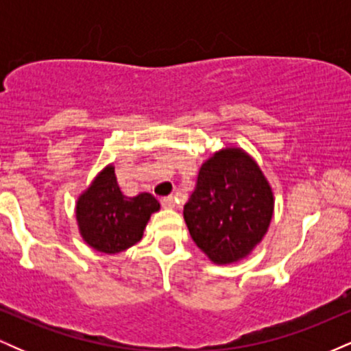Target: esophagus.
I'll return each instance as SVG.
<instances>
[{
  "label": "esophagus",
  "instance_id": "34e87169",
  "mask_svg": "<svg viewBox=\"0 0 351 351\" xmlns=\"http://www.w3.org/2000/svg\"><path fill=\"white\" fill-rule=\"evenodd\" d=\"M160 203H162V206L165 209L175 208V198H173V196H165V198L160 199Z\"/></svg>",
  "mask_w": 351,
  "mask_h": 351
}]
</instances>
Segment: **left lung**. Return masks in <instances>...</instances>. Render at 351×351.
I'll return each instance as SVG.
<instances>
[{"label": "left lung", "mask_w": 351, "mask_h": 351, "mask_svg": "<svg viewBox=\"0 0 351 351\" xmlns=\"http://www.w3.org/2000/svg\"><path fill=\"white\" fill-rule=\"evenodd\" d=\"M274 215V193L243 148L226 147L201 165L183 216L193 241L215 264H232L263 241Z\"/></svg>", "instance_id": "8db88e82"}]
</instances>
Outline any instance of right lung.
<instances>
[{
	"label": "right lung",
	"mask_w": 351,
	"mask_h": 351,
	"mask_svg": "<svg viewBox=\"0 0 351 351\" xmlns=\"http://www.w3.org/2000/svg\"><path fill=\"white\" fill-rule=\"evenodd\" d=\"M160 203L150 193L128 198L120 191L114 165L95 176L77 198L75 217L82 239L104 254H119L138 243Z\"/></svg>",
	"instance_id": "add662e5"
}]
</instances>
